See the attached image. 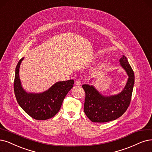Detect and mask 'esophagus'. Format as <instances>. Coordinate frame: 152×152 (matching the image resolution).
I'll list each match as a JSON object with an SVG mask.
<instances>
[{
  "instance_id": "1",
  "label": "esophagus",
  "mask_w": 152,
  "mask_h": 152,
  "mask_svg": "<svg viewBox=\"0 0 152 152\" xmlns=\"http://www.w3.org/2000/svg\"><path fill=\"white\" fill-rule=\"evenodd\" d=\"M75 86H80V85H81V80L79 79V78H78V79H77L75 80Z\"/></svg>"
}]
</instances>
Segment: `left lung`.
<instances>
[{
	"instance_id": "8db88e82",
	"label": "left lung",
	"mask_w": 152,
	"mask_h": 152,
	"mask_svg": "<svg viewBox=\"0 0 152 152\" xmlns=\"http://www.w3.org/2000/svg\"><path fill=\"white\" fill-rule=\"evenodd\" d=\"M119 62L129 78L125 87L118 94L105 96L94 86H82L86 92L84 112L93 122L104 123L116 120L126 112L130 105L135 82L134 73L125 56Z\"/></svg>"
}]
</instances>
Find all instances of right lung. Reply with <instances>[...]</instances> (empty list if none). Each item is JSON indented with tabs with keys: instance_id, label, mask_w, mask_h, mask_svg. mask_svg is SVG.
Instances as JSON below:
<instances>
[{
	"instance_id": "right-lung-1",
	"label": "right lung",
	"mask_w": 152,
	"mask_h": 152,
	"mask_svg": "<svg viewBox=\"0 0 152 152\" xmlns=\"http://www.w3.org/2000/svg\"><path fill=\"white\" fill-rule=\"evenodd\" d=\"M22 58L15 68L14 93L18 104L29 116L38 120L49 119L58 113L64 99L74 87V80L57 82L42 93H28L22 86L19 69Z\"/></svg>"
}]
</instances>
